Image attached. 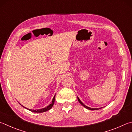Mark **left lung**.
<instances>
[{
    "instance_id": "left-lung-1",
    "label": "left lung",
    "mask_w": 132,
    "mask_h": 132,
    "mask_svg": "<svg viewBox=\"0 0 132 132\" xmlns=\"http://www.w3.org/2000/svg\"><path fill=\"white\" fill-rule=\"evenodd\" d=\"M77 99H78V102H80V103L82 105V106H84V107L85 108H86V109H88V110H99V109H101L102 107H100V108H97V109H94V108H90V107H88V106H85V105L80 100V99H79V97H77Z\"/></svg>"
}]
</instances>
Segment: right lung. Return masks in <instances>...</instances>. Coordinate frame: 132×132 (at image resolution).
Wrapping results in <instances>:
<instances>
[{"instance_id": "right-lung-1", "label": "right lung", "mask_w": 132, "mask_h": 132, "mask_svg": "<svg viewBox=\"0 0 132 132\" xmlns=\"http://www.w3.org/2000/svg\"><path fill=\"white\" fill-rule=\"evenodd\" d=\"M55 96L53 97V99H52V103L51 104H50L48 106H47L45 108H43V109H38V110H31V109H28V108H26L24 106H23L22 105H21L22 106V107H23L24 108H25L26 109H28V110H29V111H32V112H45L47 111H48V110H50V109H51V108L52 107V106H53V105L54 104V102H55Z\"/></svg>"}]
</instances>
